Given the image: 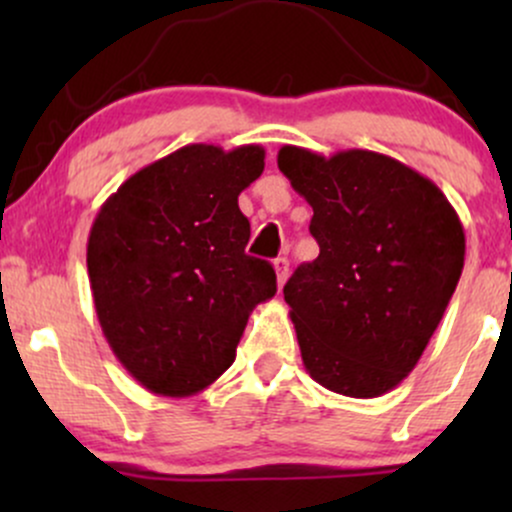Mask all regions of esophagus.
Listing matches in <instances>:
<instances>
[{
	"label": "esophagus",
	"instance_id": "obj_1",
	"mask_svg": "<svg viewBox=\"0 0 512 512\" xmlns=\"http://www.w3.org/2000/svg\"><path fill=\"white\" fill-rule=\"evenodd\" d=\"M274 269H276V281H279V286H284L286 279H289V260H286V257H276Z\"/></svg>",
	"mask_w": 512,
	"mask_h": 512
}]
</instances>
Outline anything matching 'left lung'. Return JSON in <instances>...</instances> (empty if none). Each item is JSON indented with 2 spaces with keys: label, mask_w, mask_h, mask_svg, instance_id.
I'll use <instances>...</instances> for the list:
<instances>
[{
  "label": "left lung",
  "mask_w": 512,
  "mask_h": 512,
  "mask_svg": "<svg viewBox=\"0 0 512 512\" xmlns=\"http://www.w3.org/2000/svg\"><path fill=\"white\" fill-rule=\"evenodd\" d=\"M279 170L313 207L320 255L284 286L303 366L344 397L395 390L443 320L464 231L436 182L366 149L281 146Z\"/></svg>",
  "instance_id": "obj_1"
}]
</instances>
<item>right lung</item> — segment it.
I'll return each mask as SVG.
<instances>
[{
	"mask_svg": "<svg viewBox=\"0 0 512 512\" xmlns=\"http://www.w3.org/2000/svg\"><path fill=\"white\" fill-rule=\"evenodd\" d=\"M264 170L260 144H190L137 170L88 233L86 264L105 339L139 385L190 397L236 361L272 264L250 257L238 195Z\"/></svg>",
	"mask_w": 512,
	"mask_h": 512,
	"instance_id": "obj_1",
	"label": "right lung"
}]
</instances>
